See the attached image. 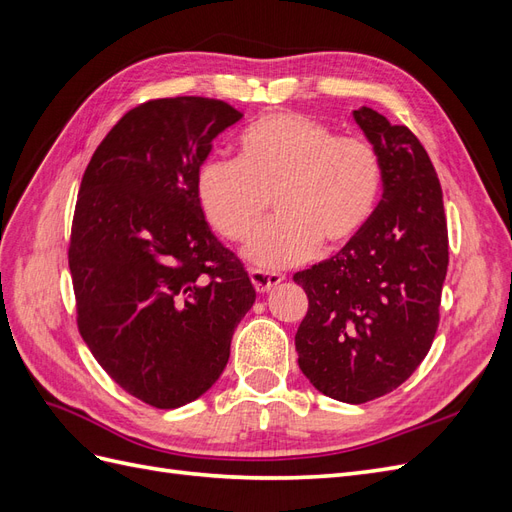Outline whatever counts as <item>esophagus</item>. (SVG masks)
Returning <instances> with one entry per match:
<instances>
[{"label": "esophagus", "mask_w": 512, "mask_h": 512, "mask_svg": "<svg viewBox=\"0 0 512 512\" xmlns=\"http://www.w3.org/2000/svg\"><path fill=\"white\" fill-rule=\"evenodd\" d=\"M250 280H252V284L258 292H269L271 288H275L277 284L284 282V275L267 273V271H260V269H250Z\"/></svg>", "instance_id": "obj_1"}]
</instances>
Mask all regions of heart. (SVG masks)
<instances>
[{
  "label": "heart",
  "mask_w": 512,
  "mask_h": 512,
  "mask_svg": "<svg viewBox=\"0 0 512 512\" xmlns=\"http://www.w3.org/2000/svg\"><path fill=\"white\" fill-rule=\"evenodd\" d=\"M237 162L209 160L196 196L207 222L232 243L250 241L271 200L277 220L245 250L262 269H288L314 258L322 243L344 247L374 218L382 164L359 136H337L303 113H271L247 126Z\"/></svg>",
  "instance_id": "obj_1"
}]
</instances>
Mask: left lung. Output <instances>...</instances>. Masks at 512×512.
Listing matches in <instances>:
<instances>
[{
    "label": "left lung",
    "instance_id": "1",
    "mask_svg": "<svg viewBox=\"0 0 512 512\" xmlns=\"http://www.w3.org/2000/svg\"><path fill=\"white\" fill-rule=\"evenodd\" d=\"M382 164V198L354 241L294 273L309 307L294 346L316 389L365 404L404 384L440 322L448 267L442 188L425 147L374 108L352 113Z\"/></svg>",
    "mask_w": 512,
    "mask_h": 512
}]
</instances>
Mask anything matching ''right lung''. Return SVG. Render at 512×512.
Here are the masks:
<instances>
[{
    "label": "right lung",
    "mask_w": 512,
    "mask_h": 512,
    "mask_svg": "<svg viewBox=\"0 0 512 512\" xmlns=\"http://www.w3.org/2000/svg\"><path fill=\"white\" fill-rule=\"evenodd\" d=\"M241 117L222 100H149L106 134L81 181L68 250L76 322L106 374L153 408L211 389L256 301L196 196L213 138Z\"/></svg>",
    "instance_id": "1"
}]
</instances>
